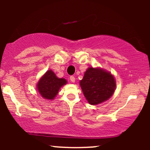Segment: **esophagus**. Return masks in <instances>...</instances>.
Segmentation results:
<instances>
[{
  "instance_id": "obj_1",
  "label": "esophagus",
  "mask_w": 150,
  "mask_h": 150,
  "mask_svg": "<svg viewBox=\"0 0 150 150\" xmlns=\"http://www.w3.org/2000/svg\"><path fill=\"white\" fill-rule=\"evenodd\" d=\"M70 80L72 82H75V77H74V76H70Z\"/></svg>"
}]
</instances>
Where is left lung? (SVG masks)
I'll return each instance as SVG.
<instances>
[{
  "mask_svg": "<svg viewBox=\"0 0 150 150\" xmlns=\"http://www.w3.org/2000/svg\"><path fill=\"white\" fill-rule=\"evenodd\" d=\"M80 85L84 95L92 105L107 100L114 92L116 82L110 73L90 67L85 73Z\"/></svg>",
  "mask_w": 150,
  "mask_h": 150,
  "instance_id": "1",
  "label": "left lung"
}]
</instances>
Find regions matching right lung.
<instances>
[{
	"label": "right lung",
	"instance_id": "obj_1",
	"mask_svg": "<svg viewBox=\"0 0 150 150\" xmlns=\"http://www.w3.org/2000/svg\"><path fill=\"white\" fill-rule=\"evenodd\" d=\"M67 83L64 78H58L52 70H48L37 84V89L43 98L53 99L57 95L59 89Z\"/></svg>",
	"mask_w": 150,
	"mask_h": 150
}]
</instances>
